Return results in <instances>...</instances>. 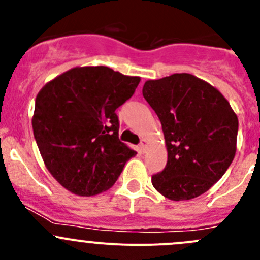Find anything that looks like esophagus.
I'll return each mask as SVG.
<instances>
[{
    "instance_id": "obj_1",
    "label": "esophagus",
    "mask_w": 260,
    "mask_h": 260,
    "mask_svg": "<svg viewBox=\"0 0 260 260\" xmlns=\"http://www.w3.org/2000/svg\"><path fill=\"white\" fill-rule=\"evenodd\" d=\"M140 148H141V152H145L146 151V148H147V141L146 140L141 141Z\"/></svg>"
}]
</instances>
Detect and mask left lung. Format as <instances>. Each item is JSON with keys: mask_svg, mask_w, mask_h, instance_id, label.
<instances>
[{"mask_svg": "<svg viewBox=\"0 0 260 260\" xmlns=\"http://www.w3.org/2000/svg\"><path fill=\"white\" fill-rule=\"evenodd\" d=\"M142 94L161 122L167 148L166 167L152 185L174 201L203 195L234 159L237 114L216 88L187 73L147 80Z\"/></svg>", "mask_w": 260, "mask_h": 260, "instance_id": "obj_1", "label": "left lung"}]
</instances>
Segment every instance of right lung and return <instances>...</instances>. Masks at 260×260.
Segmentation results:
<instances>
[{"instance_id": "obj_1", "label": "right lung", "mask_w": 260, "mask_h": 260, "mask_svg": "<svg viewBox=\"0 0 260 260\" xmlns=\"http://www.w3.org/2000/svg\"><path fill=\"white\" fill-rule=\"evenodd\" d=\"M140 81L108 67H78L39 91L34 136L46 169L62 187L79 196L98 195L137 154L118 138L115 109Z\"/></svg>"}]
</instances>
